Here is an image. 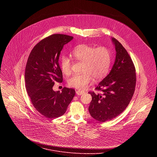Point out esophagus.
<instances>
[{
    "label": "esophagus",
    "instance_id": "1",
    "mask_svg": "<svg viewBox=\"0 0 157 157\" xmlns=\"http://www.w3.org/2000/svg\"><path fill=\"white\" fill-rule=\"evenodd\" d=\"M76 94H77L78 95H79V96L82 95V94H84L85 93L84 91H81V90H77V91H76Z\"/></svg>",
    "mask_w": 157,
    "mask_h": 157
}]
</instances>
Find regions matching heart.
<instances>
[{
    "instance_id": "1",
    "label": "heart",
    "mask_w": 157,
    "mask_h": 157,
    "mask_svg": "<svg viewBox=\"0 0 157 157\" xmlns=\"http://www.w3.org/2000/svg\"><path fill=\"white\" fill-rule=\"evenodd\" d=\"M73 58L83 62L82 74L75 75L68 79V86L78 89H86L90 84L93 78L99 80L107 74L111 61L110 52L104 47L96 48L82 44L74 48L71 53ZM62 73L69 75L71 73L72 62L70 58L65 55L61 57L59 61Z\"/></svg>"
}]
</instances>
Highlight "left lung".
I'll list each match as a JSON object with an SVG mask.
<instances>
[{
  "instance_id": "obj_1",
  "label": "left lung",
  "mask_w": 157,
  "mask_h": 157,
  "mask_svg": "<svg viewBox=\"0 0 157 157\" xmlns=\"http://www.w3.org/2000/svg\"><path fill=\"white\" fill-rule=\"evenodd\" d=\"M116 56L109 74L99 83L95 89L102 92H89L92 101L89 107L91 116L102 122L118 116L128 106L135 91L136 68L133 63L122 44L112 38Z\"/></svg>"
}]
</instances>
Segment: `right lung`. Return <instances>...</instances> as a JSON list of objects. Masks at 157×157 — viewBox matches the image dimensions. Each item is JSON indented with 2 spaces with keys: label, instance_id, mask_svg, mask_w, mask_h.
<instances>
[{
  "label": "right lung",
  "instance_id": "right-lung-1",
  "mask_svg": "<svg viewBox=\"0 0 157 157\" xmlns=\"http://www.w3.org/2000/svg\"><path fill=\"white\" fill-rule=\"evenodd\" d=\"M73 36L53 34L41 40L29 56L25 72L26 89L31 102L41 115L49 119L63 116L75 95L73 89L55 91V82H62L59 57L63 46Z\"/></svg>",
  "mask_w": 157,
  "mask_h": 157
}]
</instances>
